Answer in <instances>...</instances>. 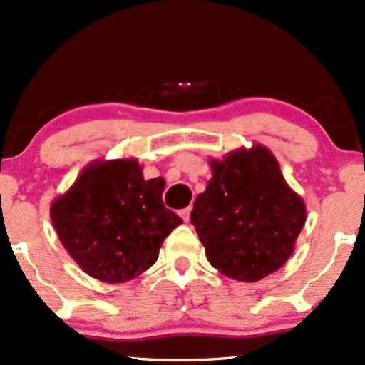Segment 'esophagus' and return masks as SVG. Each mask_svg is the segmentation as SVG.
Here are the masks:
<instances>
[{"label": "esophagus", "instance_id": "esophagus-1", "mask_svg": "<svg viewBox=\"0 0 365 365\" xmlns=\"http://www.w3.org/2000/svg\"><path fill=\"white\" fill-rule=\"evenodd\" d=\"M190 211H192V207H185V209H182V211H180V216H182V220L185 221V223L190 221Z\"/></svg>", "mask_w": 365, "mask_h": 365}]
</instances>
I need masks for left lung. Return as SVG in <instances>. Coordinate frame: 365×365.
<instances>
[{
  "instance_id": "obj_1",
  "label": "left lung",
  "mask_w": 365,
  "mask_h": 365,
  "mask_svg": "<svg viewBox=\"0 0 365 365\" xmlns=\"http://www.w3.org/2000/svg\"><path fill=\"white\" fill-rule=\"evenodd\" d=\"M209 163L212 178L197 195L192 225L212 267L237 282H259L295 250L307 217L304 199L261 144Z\"/></svg>"
}]
</instances>
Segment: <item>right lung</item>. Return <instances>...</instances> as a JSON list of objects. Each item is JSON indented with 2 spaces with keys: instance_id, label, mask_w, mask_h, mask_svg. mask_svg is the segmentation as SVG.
Returning a JSON list of instances; mask_svg holds the SVG:
<instances>
[{
  "instance_id": "1",
  "label": "right lung",
  "mask_w": 365,
  "mask_h": 365,
  "mask_svg": "<svg viewBox=\"0 0 365 365\" xmlns=\"http://www.w3.org/2000/svg\"><path fill=\"white\" fill-rule=\"evenodd\" d=\"M165 178L144 180L135 158L96 159L51 204L58 238L83 273L125 283L158 261L182 217L163 204Z\"/></svg>"
}]
</instances>
